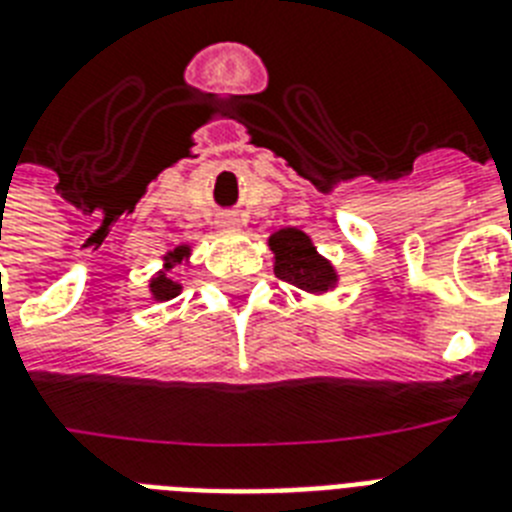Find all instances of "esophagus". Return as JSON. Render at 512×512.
<instances>
[{
	"label": "esophagus",
	"mask_w": 512,
	"mask_h": 512,
	"mask_svg": "<svg viewBox=\"0 0 512 512\" xmlns=\"http://www.w3.org/2000/svg\"><path fill=\"white\" fill-rule=\"evenodd\" d=\"M218 226H221V229H234V226H239V216H234V213H226V216L218 218Z\"/></svg>",
	"instance_id": "obj_1"
}]
</instances>
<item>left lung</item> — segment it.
Here are the masks:
<instances>
[{
    "mask_svg": "<svg viewBox=\"0 0 512 512\" xmlns=\"http://www.w3.org/2000/svg\"><path fill=\"white\" fill-rule=\"evenodd\" d=\"M270 249L276 252V276L304 291H325L336 281L328 260H322L307 236L296 229H281L270 236Z\"/></svg>",
    "mask_w": 512,
    "mask_h": 512,
    "instance_id": "left-lung-1",
    "label": "left lung"
}]
</instances>
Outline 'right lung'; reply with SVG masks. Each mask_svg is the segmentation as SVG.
Listing matches in <instances>:
<instances>
[{
	"instance_id": "obj_1",
	"label": "right lung",
	"mask_w": 512,
	"mask_h": 512,
	"mask_svg": "<svg viewBox=\"0 0 512 512\" xmlns=\"http://www.w3.org/2000/svg\"><path fill=\"white\" fill-rule=\"evenodd\" d=\"M184 255H187V249L179 247L174 252V260H182ZM150 289H153V296H156V299H171V296L179 294V286H176L171 278H163V276H158L156 281L150 283Z\"/></svg>"
}]
</instances>
